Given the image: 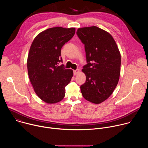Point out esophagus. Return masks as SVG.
Instances as JSON below:
<instances>
[{
  "label": "esophagus",
  "instance_id": "esophagus-1",
  "mask_svg": "<svg viewBox=\"0 0 148 148\" xmlns=\"http://www.w3.org/2000/svg\"><path fill=\"white\" fill-rule=\"evenodd\" d=\"M79 73V69H77L74 70V75H77Z\"/></svg>",
  "mask_w": 148,
  "mask_h": 148
}]
</instances>
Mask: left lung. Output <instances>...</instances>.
Masks as SVG:
<instances>
[{"label": "left lung", "instance_id": "left-lung-1", "mask_svg": "<svg viewBox=\"0 0 148 148\" xmlns=\"http://www.w3.org/2000/svg\"><path fill=\"white\" fill-rule=\"evenodd\" d=\"M77 34L85 46L87 62L82 70L86 81L81 91L86 100L98 104L111 96L118 83L121 53L111 34L97 26L78 28Z\"/></svg>", "mask_w": 148, "mask_h": 148}]
</instances>
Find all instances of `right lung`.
I'll list each match as a JSON object with an SVG mask.
<instances>
[{"label":"right lung","mask_w":148,"mask_h":148,"mask_svg":"<svg viewBox=\"0 0 148 148\" xmlns=\"http://www.w3.org/2000/svg\"><path fill=\"white\" fill-rule=\"evenodd\" d=\"M75 28L54 27L40 33L30 46L27 71L37 95L47 103H56L65 96L73 71L58 66L62 61L61 50L74 35Z\"/></svg>","instance_id":"obj_1"}]
</instances>
